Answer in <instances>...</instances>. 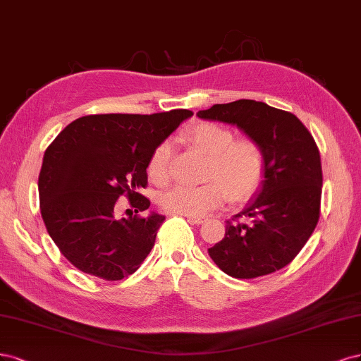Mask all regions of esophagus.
<instances>
[{"label": "esophagus", "instance_id": "obj_1", "mask_svg": "<svg viewBox=\"0 0 361 361\" xmlns=\"http://www.w3.org/2000/svg\"><path fill=\"white\" fill-rule=\"evenodd\" d=\"M188 222L192 225H201L205 222L204 217H193V216H188Z\"/></svg>", "mask_w": 361, "mask_h": 361}]
</instances>
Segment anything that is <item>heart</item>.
<instances>
[{
	"label": "heart",
	"instance_id": "b5f03b06",
	"mask_svg": "<svg viewBox=\"0 0 361 361\" xmlns=\"http://www.w3.org/2000/svg\"><path fill=\"white\" fill-rule=\"evenodd\" d=\"M189 141L208 156L201 185L177 184L164 192L159 204L168 213L201 217L222 205L226 197L244 201L258 189L264 173V154L252 139H235L226 127L200 123L188 132ZM172 142H160L149 156L148 176L154 183L169 180Z\"/></svg>",
	"mask_w": 361,
	"mask_h": 361
}]
</instances>
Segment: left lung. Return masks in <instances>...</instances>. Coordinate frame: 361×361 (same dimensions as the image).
I'll return each instance as SVG.
<instances>
[{
	"label": "left lung",
	"mask_w": 361,
	"mask_h": 361,
	"mask_svg": "<svg viewBox=\"0 0 361 361\" xmlns=\"http://www.w3.org/2000/svg\"><path fill=\"white\" fill-rule=\"evenodd\" d=\"M237 126L264 154V180L243 212L226 222L224 240L208 249L220 270L235 279L274 273L305 247L319 220V149L294 114L264 102L235 100L196 114Z\"/></svg>",
	"instance_id": "left-lung-1"
}]
</instances>
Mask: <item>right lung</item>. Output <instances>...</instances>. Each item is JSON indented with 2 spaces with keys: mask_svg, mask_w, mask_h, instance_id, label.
<instances>
[{
  "mask_svg": "<svg viewBox=\"0 0 361 361\" xmlns=\"http://www.w3.org/2000/svg\"><path fill=\"white\" fill-rule=\"evenodd\" d=\"M192 115L188 109L87 115L46 148L39 176L42 217L56 247L78 270L121 281L141 267L165 220L147 212L149 200L139 193L147 185L149 156ZM121 194L130 197L135 216H114Z\"/></svg>",
  "mask_w": 361,
  "mask_h": 361,
  "instance_id": "right-lung-1",
  "label": "right lung"
}]
</instances>
